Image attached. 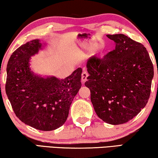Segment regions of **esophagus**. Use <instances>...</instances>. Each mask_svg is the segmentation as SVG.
I'll use <instances>...</instances> for the list:
<instances>
[{
	"label": "esophagus",
	"mask_w": 158,
	"mask_h": 158,
	"mask_svg": "<svg viewBox=\"0 0 158 158\" xmlns=\"http://www.w3.org/2000/svg\"><path fill=\"white\" fill-rule=\"evenodd\" d=\"M88 73L85 71V70H84L83 73H82V81H83V83H85V82L88 80Z\"/></svg>",
	"instance_id": "obj_1"
}]
</instances>
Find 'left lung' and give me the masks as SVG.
<instances>
[{"instance_id":"8db88e82","label":"left lung","mask_w":158,"mask_h":158,"mask_svg":"<svg viewBox=\"0 0 158 158\" xmlns=\"http://www.w3.org/2000/svg\"><path fill=\"white\" fill-rule=\"evenodd\" d=\"M115 48L103 58L87 61L89 74L85 85L97 115L104 122H128L148 103L154 69L143 45L123 34L107 35Z\"/></svg>"}]
</instances>
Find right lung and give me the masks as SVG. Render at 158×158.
Instances as JSON below:
<instances>
[{"label": "right lung", "instance_id": "1", "mask_svg": "<svg viewBox=\"0 0 158 158\" xmlns=\"http://www.w3.org/2000/svg\"><path fill=\"white\" fill-rule=\"evenodd\" d=\"M45 45L32 40L13 52L7 65L6 92L15 115L34 128L51 131L64 124L81 88L82 68L64 79L31 70V56Z\"/></svg>", "mask_w": 158, "mask_h": 158}]
</instances>
